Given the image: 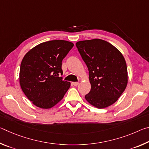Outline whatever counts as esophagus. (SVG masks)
Here are the masks:
<instances>
[{"mask_svg":"<svg viewBox=\"0 0 149 149\" xmlns=\"http://www.w3.org/2000/svg\"><path fill=\"white\" fill-rule=\"evenodd\" d=\"M72 84L74 85V86H77L79 85V82H72Z\"/></svg>","mask_w":149,"mask_h":149,"instance_id":"esophagus-1","label":"esophagus"}]
</instances>
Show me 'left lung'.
I'll return each instance as SVG.
<instances>
[{
	"label": "left lung",
	"mask_w": 149,
	"mask_h": 149,
	"mask_svg": "<svg viewBox=\"0 0 149 149\" xmlns=\"http://www.w3.org/2000/svg\"><path fill=\"white\" fill-rule=\"evenodd\" d=\"M76 47L89 70L91 91L85 99L100 109L113 104L127 87L124 57L112 44L99 39L78 41Z\"/></svg>",
	"instance_id": "1"
}]
</instances>
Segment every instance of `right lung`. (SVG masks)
Wrapping results in <instances>:
<instances>
[{
  "mask_svg": "<svg viewBox=\"0 0 149 149\" xmlns=\"http://www.w3.org/2000/svg\"><path fill=\"white\" fill-rule=\"evenodd\" d=\"M74 47L64 40L42 42L29 50L20 65L19 84L36 107L48 109L58 104L70 87L63 81L62 62Z\"/></svg>",
  "mask_w": 149,
  "mask_h": 149,
  "instance_id": "obj_1",
  "label": "right lung"
}]
</instances>
